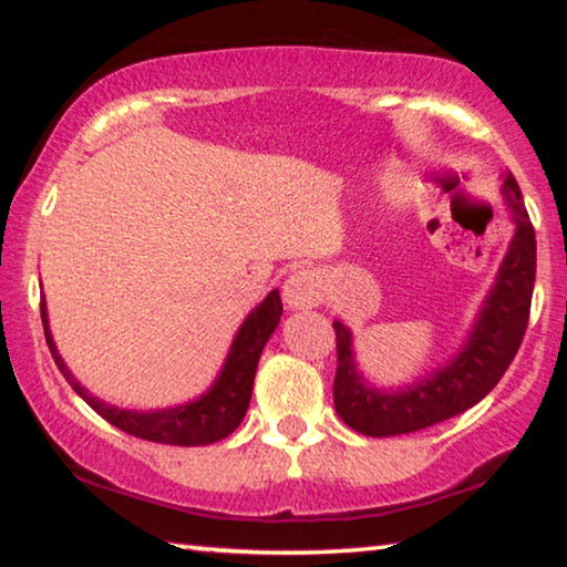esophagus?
<instances>
[{
    "label": "esophagus",
    "instance_id": "1",
    "mask_svg": "<svg viewBox=\"0 0 567 567\" xmlns=\"http://www.w3.org/2000/svg\"><path fill=\"white\" fill-rule=\"evenodd\" d=\"M282 300L290 310H307V307L320 305L322 300L320 277L310 270L292 272L282 285Z\"/></svg>",
    "mask_w": 567,
    "mask_h": 567
}]
</instances>
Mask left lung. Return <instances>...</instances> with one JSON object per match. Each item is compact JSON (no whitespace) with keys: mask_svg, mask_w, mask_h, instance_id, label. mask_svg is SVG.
<instances>
[{"mask_svg":"<svg viewBox=\"0 0 567 567\" xmlns=\"http://www.w3.org/2000/svg\"><path fill=\"white\" fill-rule=\"evenodd\" d=\"M515 237L497 272L491 295L470 330L457 358L433 375L405 390H378L364 382L352 352V334L340 320L332 322L338 340L334 410L342 422L370 437L408 435L450 420L477 405L511 368L530 320L535 285V229L523 205V192L507 172L503 182Z\"/></svg>","mask_w":567,"mask_h":567,"instance_id":"1","label":"left lung"}]
</instances>
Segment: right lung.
<instances>
[{"label": "right lung", "mask_w": 567, "mask_h": 567, "mask_svg": "<svg viewBox=\"0 0 567 567\" xmlns=\"http://www.w3.org/2000/svg\"><path fill=\"white\" fill-rule=\"evenodd\" d=\"M42 310V324H44V338L50 344V352L60 368L66 382L74 388L87 405L102 415L110 425L124 430L127 435H134L140 440H150V443L162 445H182V447H195V445H209L217 440L235 433L239 422H243L245 412L249 408V398H252V382L257 372V362L265 342L270 340L277 322L282 315V300L280 292L272 290L265 300L247 315L243 328L237 330L233 348L225 360V368L215 380V385L209 388L203 398L187 402V405L155 410V412H140V410H120L114 405H107L100 398L90 395L74 375L66 370L64 360L54 348V340L50 334V324H47V310L44 302L40 305Z\"/></svg>", "instance_id": "right-lung-1"}]
</instances>
